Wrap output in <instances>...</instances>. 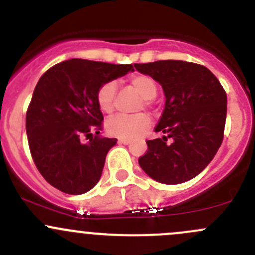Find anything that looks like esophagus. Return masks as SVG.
I'll return each mask as SVG.
<instances>
[{
    "label": "esophagus",
    "mask_w": 255,
    "mask_h": 255,
    "mask_svg": "<svg viewBox=\"0 0 255 255\" xmlns=\"http://www.w3.org/2000/svg\"><path fill=\"white\" fill-rule=\"evenodd\" d=\"M118 142L123 143V145H128V143L131 142V140H128V138H125V137H120L119 140H118Z\"/></svg>",
    "instance_id": "1"
}]
</instances>
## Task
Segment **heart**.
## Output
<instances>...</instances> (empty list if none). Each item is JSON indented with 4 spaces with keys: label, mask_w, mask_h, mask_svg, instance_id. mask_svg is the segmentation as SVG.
<instances>
[{
    "label": "heart",
    "mask_w": 255,
    "mask_h": 255,
    "mask_svg": "<svg viewBox=\"0 0 255 255\" xmlns=\"http://www.w3.org/2000/svg\"><path fill=\"white\" fill-rule=\"evenodd\" d=\"M131 87L145 99V105H150V100L157 94V84L146 74H135L128 79ZM118 85L115 82H107L100 85L97 93V103L103 113L110 114L114 110ZM151 127V118L147 114L114 115L107 120V130L110 135L119 137L133 138L142 135Z\"/></svg>",
    "instance_id": "1"
}]
</instances>
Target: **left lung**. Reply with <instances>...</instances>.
<instances>
[{
  "instance_id": "1",
  "label": "left lung",
  "mask_w": 255,
  "mask_h": 255,
  "mask_svg": "<svg viewBox=\"0 0 255 255\" xmlns=\"http://www.w3.org/2000/svg\"><path fill=\"white\" fill-rule=\"evenodd\" d=\"M137 72L160 83L165 109L156 132L138 158L146 175L165 185H178L200 175L223 141L227 95L208 68L183 60L135 64ZM171 138V143L167 142Z\"/></svg>"
}]
</instances>
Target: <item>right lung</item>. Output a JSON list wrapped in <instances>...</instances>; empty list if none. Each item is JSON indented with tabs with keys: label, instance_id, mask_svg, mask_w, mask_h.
<instances>
[{
	"label": "right lung",
	"instance_id": "obj_1",
	"mask_svg": "<svg viewBox=\"0 0 255 255\" xmlns=\"http://www.w3.org/2000/svg\"><path fill=\"white\" fill-rule=\"evenodd\" d=\"M128 72H133L131 64L73 58L49 68L38 80L26 131L34 163L53 187L82 195L99 182L107 153L118 140L95 136L83 143L82 137L102 128L104 118L97 103L100 85Z\"/></svg>",
	"mask_w": 255,
	"mask_h": 255
}]
</instances>
